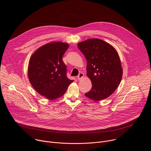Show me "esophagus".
Instances as JSON below:
<instances>
[{"mask_svg":"<svg viewBox=\"0 0 151 151\" xmlns=\"http://www.w3.org/2000/svg\"><path fill=\"white\" fill-rule=\"evenodd\" d=\"M83 76H84L83 73H82V72H80V73H79L78 76V79H81V78H82L83 77Z\"/></svg>","mask_w":151,"mask_h":151,"instance_id":"obj_1","label":"esophagus"}]
</instances>
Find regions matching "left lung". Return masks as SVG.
I'll return each mask as SVG.
<instances>
[{"mask_svg": "<svg viewBox=\"0 0 151 151\" xmlns=\"http://www.w3.org/2000/svg\"><path fill=\"white\" fill-rule=\"evenodd\" d=\"M78 47L87 60V75L92 88L85 95L95 101L111 95L121 83L122 68L115 48L99 39L80 42Z\"/></svg>", "mask_w": 151, "mask_h": 151, "instance_id": "8db88e82", "label": "left lung"}]
</instances>
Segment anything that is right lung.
<instances>
[{"label":"right lung","instance_id":"obj_1","mask_svg":"<svg viewBox=\"0 0 151 151\" xmlns=\"http://www.w3.org/2000/svg\"><path fill=\"white\" fill-rule=\"evenodd\" d=\"M68 47L65 43H47L36 50L30 59L29 81L39 94L48 99L63 96L73 82L66 76V65L62 60Z\"/></svg>","mask_w":151,"mask_h":151}]
</instances>
